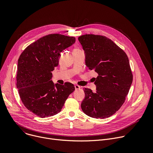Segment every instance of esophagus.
Instances as JSON below:
<instances>
[{
  "instance_id": "esophagus-1",
  "label": "esophagus",
  "mask_w": 153,
  "mask_h": 153,
  "mask_svg": "<svg viewBox=\"0 0 153 153\" xmlns=\"http://www.w3.org/2000/svg\"><path fill=\"white\" fill-rule=\"evenodd\" d=\"M81 88V87L78 85H75V90H78V89H79Z\"/></svg>"
}]
</instances>
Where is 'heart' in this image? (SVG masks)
I'll use <instances>...</instances> for the list:
<instances>
[{"label": "heart", "mask_w": 153, "mask_h": 153, "mask_svg": "<svg viewBox=\"0 0 153 153\" xmlns=\"http://www.w3.org/2000/svg\"><path fill=\"white\" fill-rule=\"evenodd\" d=\"M75 50H78V49H75Z\"/></svg>", "instance_id": "1"}]
</instances>
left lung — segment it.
Returning <instances> with one entry per match:
<instances>
[{"label": "left lung", "mask_w": 153, "mask_h": 153, "mask_svg": "<svg viewBox=\"0 0 153 153\" xmlns=\"http://www.w3.org/2000/svg\"><path fill=\"white\" fill-rule=\"evenodd\" d=\"M85 53L89 69L98 76L96 92L84 88L85 98L81 107L84 114L95 118H105L115 114L125 101L132 74L124 51L106 36L84 35L78 38Z\"/></svg>", "instance_id": "left-lung-1"}]
</instances>
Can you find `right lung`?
<instances>
[{
	"mask_svg": "<svg viewBox=\"0 0 153 153\" xmlns=\"http://www.w3.org/2000/svg\"><path fill=\"white\" fill-rule=\"evenodd\" d=\"M75 38L50 34L29 45L18 62L16 86L23 104L31 112L44 118L59 112L75 91L71 82L54 84L52 72L59 64L60 53Z\"/></svg>",
	"mask_w": 153,
	"mask_h": 153,
	"instance_id": "1",
	"label": "right lung"
}]
</instances>
